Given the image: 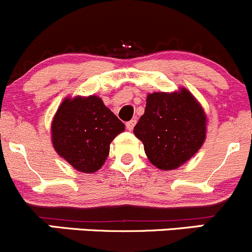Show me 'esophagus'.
I'll return each mask as SVG.
<instances>
[{"mask_svg":"<svg viewBox=\"0 0 252 252\" xmlns=\"http://www.w3.org/2000/svg\"><path fill=\"white\" fill-rule=\"evenodd\" d=\"M134 125H136V120L128 121V123H126V128L128 129V131H132V129H133Z\"/></svg>","mask_w":252,"mask_h":252,"instance_id":"obj_1","label":"esophagus"}]
</instances>
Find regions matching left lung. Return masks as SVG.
I'll list each match as a JSON object with an SVG mask.
<instances>
[{
    "label": "left lung",
    "mask_w": 252,
    "mask_h": 252,
    "mask_svg": "<svg viewBox=\"0 0 252 252\" xmlns=\"http://www.w3.org/2000/svg\"><path fill=\"white\" fill-rule=\"evenodd\" d=\"M207 118L185 88L147 95L144 114L134 126L149 161L160 170L179 168L197 153L206 139Z\"/></svg>",
    "instance_id": "left-lung-1"
}]
</instances>
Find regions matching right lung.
<instances>
[{"label":"right lung","mask_w":252,"mask_h":252,"mask_svg":"<svg viewBox=\"0 0 252 252\" xmlns=\"http://www.w3.org/2000/svg\"><path fill=\"white\" fill-rule=\"evenodd\" d=\"M125 125L96 95L66 98L51 124L55 151L82 173H95L103 166L110 143Z\"/></svg>","instance_id":"obj_1"}]
</instances>
